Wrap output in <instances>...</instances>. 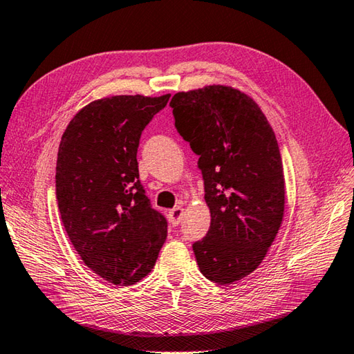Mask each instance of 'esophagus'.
Returning <instances> with one entry per match:
<instances>
[{"instance_id": "esophagus-1", "label": "esophagus", "mask_w": 354, "mask_h": 354, "mask_svg": "<svg viewBox=\"0 0 354 354\" xmlns=\"http://www.w3.org/2000/svg\"><path fill=\"white\" fill-rule=\"evenodd\" d=\"M183 214H184V209H183V207H175V209H171V210L169 212V219H170L171 225H178L179 223H181Z\"/></svg>"}]
</instances>
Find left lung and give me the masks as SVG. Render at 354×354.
<instances>
[{
    "label": "left lung",
    "instance_id": "1",
    "mask_svg": "<svg viewBox=\"0 0 354 354\" xmlns=\"http://www.w3.org/2000/svg\"><path fill=\"white\" fill-rule=\"evenodd\" d=\"M175 127L199 155L210 228L193 244L201 273L232 283L254 272L278 234L286 181L278 141L258 104L228 86L179 92Z\"/></svg>",
    "mask_w": 354,
    "mask_h": 354
}]
</instances>
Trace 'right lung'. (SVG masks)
<instances>
[{
    "instance_id": "obj_1",
    "label": "right lung",
    "mask_w": 354,
    "mask_h": 354,
    "mask_svg": "<svg viewBox=\"0 0 354 354\" xmlns=\"http://www.w3.org/2000/svg\"><path fill=\"white\" fill-rule=\"evenodd\" d=\"M170 95H118L82 107L62 133L57 201L68 239L84 264L115 286L147 276L167 238L140 181L138 145Z\"/></svg>"
}]
</instances>
